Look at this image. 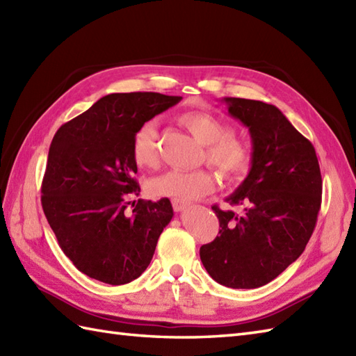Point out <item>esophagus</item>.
<instances>
[{
    "mask_svg": "<svg viewBox=\"0 0 356 356\" xmlns=\"http://www.w3.org/2000/svg\"><path fill=\"white\" fill-rule=\"evenodd\" d=\"M188 207L186 202H180V200H172V208L176 213H180V211H185Z\"/></svg>",
    "mask_w": 356,
    "mask_h": 356,
    "instance_id": "obj_1",
    "label": "esophagus"
}]
</instances>
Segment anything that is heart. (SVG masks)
<instances>
[{"label": "heart", "instance_id": "obj_1", "mask_svg": "<svg viewBox=\"0 0 356 356\" xmlns=\"http://www.w3.org/2000/svg\"><path fill=\"white\" fill-rule=\"evenodd\" d=\"M191 134L205 147V159L220 172V176L234 180L243 176L251 165V148L240 136L229 131L222 119L207 111H188L180 116ZM157 125L142 124L134 134L131 154L139 166L151 168L157 163ZM216 190V179L208 170H170L151 179L149 191L159 197L190 202L203 197Z\"/></svg>", "mask_w": 356, "mask_h": 356}]
</instances>
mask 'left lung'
Returning <instances> with one entry per match:
<instances>
[{
    "label": "left lung",
    "mask_w": 356,
    "mask_h": 356,
    "mask_svg": "<svg viewBox=\"0 0 356 356\" xmlns=\"http://www.w3.org/2000/svg\"><path fill=\"white\" fill-rule=\"evenodd\" d=\"M228 113L251 134V170L226 202L220 229L200 248V260L217 283L232 289L268 284L303 254L321 207L323 180L315 148L275 105L225 97Z\"/></svg>",
    "instance_id": "left-lung-1"
}]
</instances>
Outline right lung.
Instances as JSON below:
<instances>
[{"mask_svg": "<svg viewBox=\"0 0 356 356\" xmlns=\"http://www.w3.org/2000/svg\"><path fill=\"white\" fill-rule=\"evenodd\" d=\"M161 93H113L56 131L42 179V209L82 274L119 286L140 277L174 216L171 202L142 200L131 147L138 128L180 102Z\"/></svg>", "mask_w": 356, "mask_h": 356, "instance_id": "obj_1", "label": "right lung"}]
</instances>
